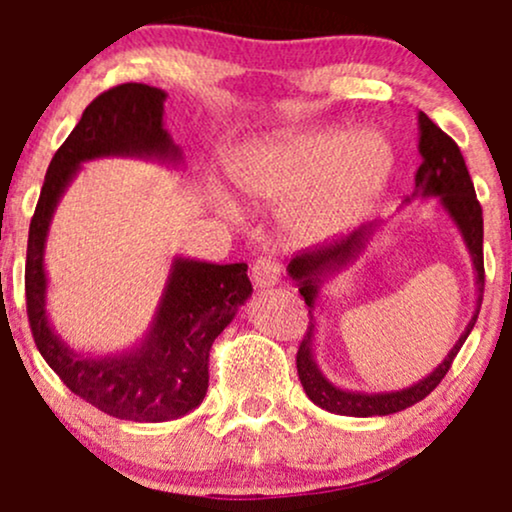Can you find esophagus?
Segmentation results:
<instances>
[{
  "instance_id": "1",
  "label": "esophagus",
  "mask_w": 512,
  "mask_h": 512,
  "mask_svg": "<svg viewBox=\"0 0 512 512\" xmlns=\"http://www.w3.org/2000/svg\"><path fill=\"white\" fill-rule=\"evenodd\" d=\"M281 269L272 257H257L250 267V279L257 289H269V286L279 284Z\"/></svg>"
}]
</instances>
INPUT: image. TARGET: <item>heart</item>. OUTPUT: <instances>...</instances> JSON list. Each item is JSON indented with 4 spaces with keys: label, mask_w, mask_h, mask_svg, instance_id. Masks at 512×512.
I'll list each match as a JSON object with an SVG mask.
<instances>
[{
    "label": "heart",
    "mask_w": 512,
    "mask_h": 512,
    "mask_svg": "<svg viewBox=\"0 0 512 512\" xmlns=\"http://www.w3.org/2000/svg\"><path fill=\"white\" fill-rule=\"evenodd\" d=\"M395 170L378 132L339 129L281 134L240 151L231 175L250 204L289 202L284 228L301 245L327 243L356 228Z\"/></svg>",
    "instance_id": "b5f03b06"
}]
</instances>
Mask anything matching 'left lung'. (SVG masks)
Instances as JSON below:
<instances>
[{
    "label": "left lung",
    "instance_id": "left-lung-1",
    "mask_svg": "<svg viewBox=\"0 0 512 512\" xmlns=\"http://www.w3.org/2000/svg\"><path fill=\"white\" fill-rule=\"evenodd\" d=\"M419 127V151L424 161H421L419 170H416L414 195L440 197L443 209L448 211L452 221H455L457 228L462 231L464 243H467L469 255H472L474 269H477V310H474L472 322L467 325L460 342L452 346L448 358H445L428 378L421 380V383L399 392H383V395H361V392L339 390V387H334L330 380L322 378V373L317 370L313 361V308L317 296V276L344 267L346 262L354 260L363 245H366L373 226H361L356 228V231H351L349 236L327 240V243H317L313 248L296 252L289 262V274L298 281V291H301L305 305L310 308L308 332L303 334L296 354L298 378H301L305 395L313 399L317 407L332 411V414L387 416L395 414V411L407 409L411 404L421 402V399L431 395V392L440 385V380L448 375L457 351L462 349L464 339L469 337L474 322H477L481 301H484V216H481V204L477 199V192H474V182L469 178L467 163H464L460 146L452 142L448 134H445L426 113H419Z\"/></svg>",
    "mask_w": 512,
    "mask_h": 512
}]
</instances>
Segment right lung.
<instances>
[{
    "instance_id": "add662e5",
    "label": "right lung",
    "mask_w": 512,
    "mask_h": 512,
    "mask_svg": "<svg viewBox=\"0 0 512 512\" xmlns=\"http://www.w3.org/2000/svg\"><path fill=\"white\" fill-rule=\"evenodd\" d=\"M161 88L120 84L93 98L52 156L28 228L26 313L40 356L74 395L125 421H170L202 402L209 387V351L252 293L248 264L175 260L166 293L142 346L115 358L74 354L45 315V236L57 199L84 161L110 154L180 161L163 129Z\"/></svg>"
}]
</instances>
